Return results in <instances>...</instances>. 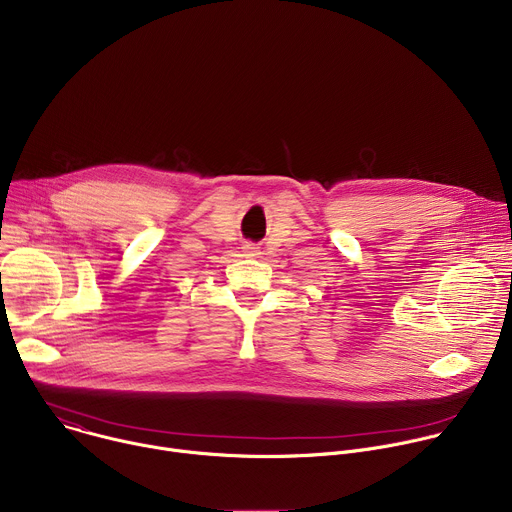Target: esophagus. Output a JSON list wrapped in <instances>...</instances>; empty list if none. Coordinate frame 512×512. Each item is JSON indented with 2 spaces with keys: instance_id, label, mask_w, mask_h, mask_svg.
<instances>
[{
  "instance_id": "34e87169",
  "label": "esophagus",
  "mask_w": 512,
  "mask_h": 512,
  "mask_svg": "<svg viewBox=\"0 0 512 512\" xmlns=\"http://www.w3.org/2000/svg\"><path fill=\"white\" fill-rule=\"evenodd\" d=\"M243 249H245V253H247L249 257H255L259 247H255V243H245V245H243Z\"/></svg>"
}]
</instances>
